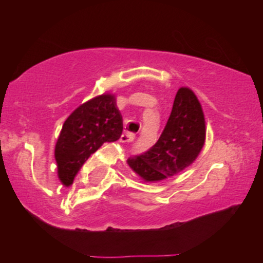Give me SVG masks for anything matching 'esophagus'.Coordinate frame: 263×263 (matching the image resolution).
<instances>
[{
    "mask_svg": "<svg viewBox=\"0 0 263 263\" xmlns=\"http://www.w3.org/2000/svg\"><path fill=\"white\" fill-rule=\"evenodd\" d=\"M135 140L134 134H123L121 136V142H132Z\"/></svg>",
    "mask_w": 263,
    "mask_h": 263,
    "instance_id": "1",
    "label": "esophagus"
}]
</instances>
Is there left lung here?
I'll use <instances>...</instances> for the list:
<instances>
[{
    "instance_id": "left-lung-1",
    "label": "left lung",
    "mask_w": 263,
    "mask_h": 263,
    "mask_svg": "<svg viewBox=\"0 0 263 263\" xmlns=\"http://www.w3.org/2000/svg\"><path fill=\"white\" fill-rule=\"evenodd\" d=\"M205 119L200 102L188 87H180L161 137L140 156L129 157L128 165L144 182H157L189 167L205 142Z\"/></svg>"
}]
</instances>
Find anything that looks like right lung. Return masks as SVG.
<instances>
[{"label": "right lung", "instance_id": "obj_1", "mask_svg": "<svg viewBox=\"0 0 263 263\" xmlns=\"http://www.w3.org/2000/svg\"><path fill=\"white\" fill-rule=\"evenodd\" d=\"M122 129V116L111 93L96 96L80 105L66 119L55 144L54 155L62 183H73L86 159L105 142L119 140Z\"/></svg>", "mask_w": 263, "mask_h": 263}]
</instances>
